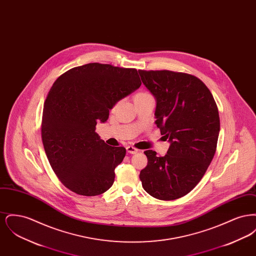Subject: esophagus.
<instances>
[{
  "label": "esophagus",
  "mask_w": 256,
  "mask_h": 256,
  "mask_svg": "<svg viewBox=\"0 0 256 256\" xmlns=\"http://www.w3.org/2000/svg\"><path fill=\"white\" fill-rule=\"evenodd\" d=\"M126 152H128V154H135L138 152V150L135 148L134 146H126Z\"/></svg>",
  "instance_id": "1"
}]
</instances>
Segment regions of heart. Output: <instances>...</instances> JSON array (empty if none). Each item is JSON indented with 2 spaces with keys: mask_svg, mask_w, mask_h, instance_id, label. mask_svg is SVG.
Segmentation results:
<instances>
[{
  "mask_svg": "<svg viewBox=\"0 0 256 256\" xmlns=\"http://www.w3.org/2000/svg\"><path fill=\"white\" fill-rule=\"evenodd\" d=\"M152 97L148 92L146 91H142V92H138L137 94H135L134 96V100H143V98H146Z\"/></svg>",
  "mask_w": 256,
  "mask_h": 256,
  "instance_id": "obj_1",
  "label": "heart"
}]
</instances>
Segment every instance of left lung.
<instances>
[{
    "label": "left lung",
    "mask_w": 256,
    "mask_h": 256,
    "mask_svg": "<svg viewBox=\"0 0 256 256\" xmlns=\"http://www.w3.org/2000/svg\"><path fill=\"white\" fill-rule=\"evenodd\" d=\"M156 98V124L170 143L164 156L144 152L140 172L148 194L162 200L180 198L200 182L214 158L220 132L219 111L206 86L192 74L139 70Z\"/></svg>",
    "instance_id": "1"
}]
</instances>
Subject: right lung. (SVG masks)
I'll return each mask as SVG.
<instances>
[{
    "instance_id": "1",
    "label": "right lung",
    "mask_w": 256,
    "mask_h": 256,
    "mask_svg": "<svg viewBox=\"0 0 256 256\" xmlns=\"http://www.w3.org/2000/svg\"><path fill=\"white\" fill-rule=\"evenodd\" d=\"M141 86L136 69L88 63L65 72L50 89L44 104L42 141L61 182L78 195L108 191L115 168L126 156L95 132L110 110Z\"/></svg>"
}]
</instances>
